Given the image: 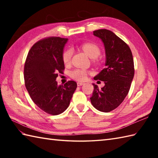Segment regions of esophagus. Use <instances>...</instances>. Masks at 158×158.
<instances>
[{
	"instance_id": "1",
	"label": "esophagus",
	"mask_w": 158,
	"mask_h": 158,
	"mask_svg": "<svg viewBox=\"0 0 158 158\" xmlns=\"http://www.w3.org/2000/svg\"><path fill=\"white\" fill-rule=\"evenodd\" d=\"M83 85V83L81 82H77V86H81Z\"/></svg>"
}]
</instances>
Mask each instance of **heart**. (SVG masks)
I'll list each match as a JSON object with an SVG mask.
<instances>
[{"instance_id": "b5f03b06", "label": "heart", "mask_w": 158, "mask_h": 158, "mask_svg": "<svg viewBox=\"0 0 158 158\" xmlns=\"http://www.w3.org/2000/svg\"><path fill=\"white\" fill-rule=\"evenodd\" d=\"M81 49L84 52L86 55L90 58L95 59L98 58L100 53V49L94 43H84L81 45ZM73 55V50L69 49L63 53L62 60L65 64H68L70 63L71 57ZM70 76L72 79L77 80V81H83L86 79L88 76V72L85 70L83 69H75L72 70L70 73Z\"/></svg>"}]
</instances>
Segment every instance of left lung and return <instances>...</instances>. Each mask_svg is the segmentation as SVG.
I'll return each mask as SVG.
<instances>
[{
  "instance_id": "obj_1",
  "label": "left lung",
  "mask_w": 158,
  "mask_h": 158,
  "mask_svg": "<svg viewBox=\"0 0 158 158\" xmlns=\"http://www.w3.org/2000/svg\"><path fill=\"white\" fill-rule=\"evenodd\" d=\"M93 33L105 46L106 67L94 77L104 81L105 86L98 89L93 83L90 100L97 110L108 113L116 109L129 92L135 75L133 56L129 46L112 31L100 29Z\"/></svg>"
}]
</instances>
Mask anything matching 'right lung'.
Segmentation results:
<instances>
[{"instance_id": "right-lung-1", "label": "right lung", "mask_w": 158, "mask_h": 158, "mask_svg": "<svg viewBox=\"0 0 158 158\" xmlns=\"http://www.w3.org/2000/svg\"><path fill=\"white\" fill-rule=\"evenodd\" d=\"M68 39L48 37L40 40L28 53L24 65V81L32 100L40 109L52 115L63 113L70 105L77 83L58 85V73H63V50Z\"/></svg>"}]
</instances>
